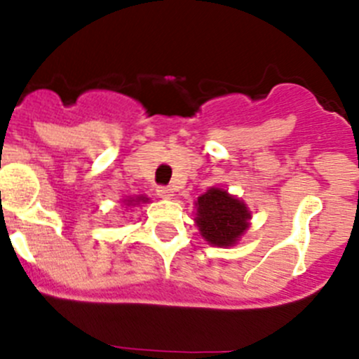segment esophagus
Instances as JSON below:
<instances>
[{"mask_svg": "<svg viewBox=\"0 0 359 359\" xmlns=\"http://www.w3.org/2000/svg\"><path fill=\"white\" fill-rule=\"evenodd\" d=\"M156 193H158L159 198H163V200H170V198L173 196V189H172V187H168V186L158 187Z\"/></svg>", "mask_w": 359, "mask_h": 359, "instance_id": "34e87169", "label": "esophagus"}]
</instances>
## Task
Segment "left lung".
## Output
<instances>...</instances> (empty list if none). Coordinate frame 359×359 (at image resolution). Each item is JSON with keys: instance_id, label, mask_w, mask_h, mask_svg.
I'll return each mask as SVG.
<instances>
[{"instance_id": "1", "label": "left lung", "mask_w": 359, "mask_h": 359, "mask_svg": "<svg viewBox=\"0 0 359 359\" xmlns=\"http://www.w3.org/2000/svg\"><path fill=\"white\" fill-rule=\"evenodd\" d=\"M252 219L243 201L220 187H210L196 201V226L201 236L213 247L238 243Z\"/></svg>"}]
</instances>
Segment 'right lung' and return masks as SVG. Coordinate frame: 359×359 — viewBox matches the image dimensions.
Listing matches in <instances>:
<instances>
[{
  "label": "right lung",
  "mask_w": 359,
  "mask_h": 359,
  "mask_svg": "<svg viewBox=\"0 0 359 359\" xmlns=\"http://www.w3.org/2000/svg\"><path fill=\"white\" fill-rule=\"evenodd\" d=\"M146 201H149V198L137 196V198H130V200H126V205H140V203H146Z\"/></svg>",
  "instance_id": "1"
}]
</instances>
